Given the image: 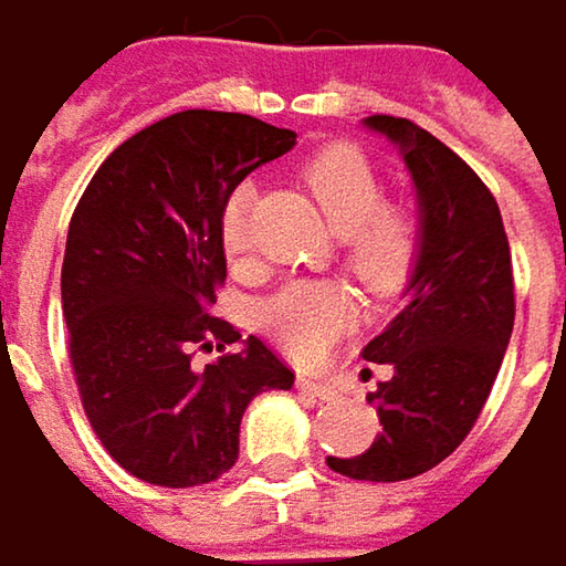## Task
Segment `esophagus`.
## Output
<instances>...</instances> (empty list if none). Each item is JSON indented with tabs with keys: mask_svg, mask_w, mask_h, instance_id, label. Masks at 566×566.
Segmentation results:
<instances>
[{
	"mask_svg": "<svg viewBox=\"0 0 566 566\" xmlns=\"http://www.w3.org/2000/svg\"><path fill=\"white\" fill-rule=\"evenodd\" d=\"M297 388L307 391V395H314V398H321V401H334L336 398V388L331 382L314 379V376H297Z\"/></svg>",
	"mask_w": 566,
	"mask_h": 566,
	"instance_id": "esophagus-1",
	"label": "esophagus"
}]
</instances>
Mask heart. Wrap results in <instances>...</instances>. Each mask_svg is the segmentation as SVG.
I'll return each instance as SVG.
<instances>
[{"instance_id":"1","label":"heart","mask_w":566,"mask_h":566,"mask_svg":"<svg viewBox=\"0 0 566 566\" xmlns=\"http://www.w3.org/2000/svg\"><path fill=\"white\" fill-rule=\"evenodd\" d=\"M301 180L327 223L339 232L346 269L373 294L401 291L421 252V220L411 203L382 200V180L353 145H327L301 165ZM223 245L232 259L249 255V193H235L223 210ZM356 317L353 294L336 282H294L279 291L265 311V331L294 359H317L331 339L349 331Z\"/></svg>"}]
</instances>
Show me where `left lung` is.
<instances>
[{"instance_id":"obj_1","label":"left lung","mask_w":566,"mask_h":566,"mask_svg":"<svg viewBox=\"0 0 566 566\" xmlns=\"http://www.w3.org/2000/svg\"><path fill=\"white\" fill-rule=\"evenodd\" d=\"M366 126L405 151L424 223L408 304L363 349V359L391 366L369 395L382 434L359 457H327V467L398 483L434 470L473 431L512 336L515 279L499 203L480 175L408 119L369 116Z\"/></svg>"}]
</instances>
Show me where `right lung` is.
<instances>
[{"mask_svg": "<svg viewBox=\"0 0 566 566\" xmlns=\"http://www.w3.org/2000/svg\"><path fill=\"white\" fill-rule=\"evenodd\" d=\"M294 132L184 109L126 138L71 217L61 304L80 401L109 457L155 486H203L239 460V421L294 373L210 314L227 282L223 210ZM224 356L203 370L197 348ZM242 342L239 350L226 346Z\"/></svg>", "mask_w": 566, "mask_h": 566, "instance_id": "add662e5", "label": "right lung"}]
</instances>
